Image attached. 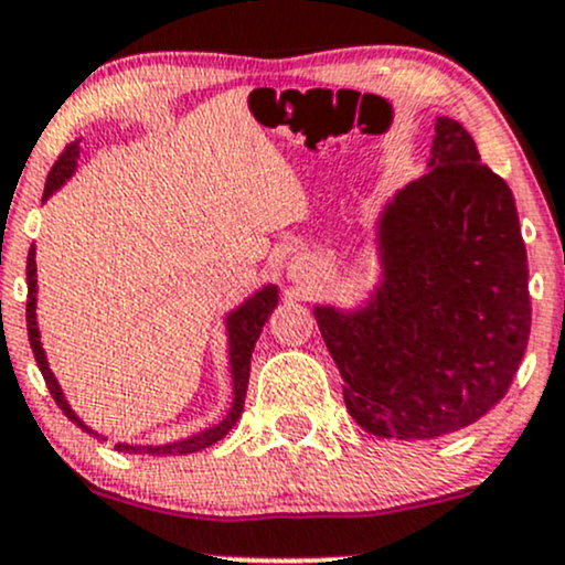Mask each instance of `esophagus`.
Instances as JSON below:
<instances>
[{
    "label": "esophagus",
    "mask_w": 565,
    "mask_h": 565,
    "mask_svg": "<svg viewBox=\"0 0 565 565\" xmlns=\"http://www.w3.org/2000/svg\"><path fill=\"white\" fill-rule=\"evenodd\" d=\"M305 274H308V268H305L302 263H295V265H289V276L295 278V281H302Z\"/></svg>",
    "instance_id": "1"
}]
</instances>
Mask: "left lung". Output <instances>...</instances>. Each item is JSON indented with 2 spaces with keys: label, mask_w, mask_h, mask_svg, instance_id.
I'll return each mask as SVG.
<instances>
[{
  "label": "left lung",
  "mask_w": 565,
  "mask_h": 565,
  "mask_svg": "<svg viewBox=\"0 0 565 565\" xmlns=\"http://www.w3.org/2000/svg\"><path fill=\"white\" fill-rule=\"evenodd\" d=\"M377 242L364 308L313 310L350 417L395 440L478 423L521 366L531 300L515 199L459 121L438 116L427 172L385 206Z\"/></svg>",
  "instance_id": "left-lung-1"
}]
</instances>
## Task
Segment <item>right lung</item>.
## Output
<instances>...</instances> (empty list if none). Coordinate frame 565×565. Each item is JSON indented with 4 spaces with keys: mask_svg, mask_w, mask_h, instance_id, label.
I'll return each instance as SVG.
<instances>
[{
    "mask_svg": "<svg viewBox=\"0 0 565 565\" xmlns=\"http://www.w3.org/2000/svg\"><path fill=\"white\" fill-rule=\"evenodd\" d=\"M76 159H79V140L68 142L66 151L57 157V161L53 164V170L47 174V183H44V196L42 201H47L53 193L61 188L66 180L74 174L76 170ZM36 252L34 246L29 249V260H25V281H29V300H25V327H29V342L31 350H34V359L39 372H42L44 382H47V391L55 398V404L61 406V412L66 414L71 423H76L82 430L93 433L87 425L82 423L79 417L74 414V408L68 406L66 395H63L61 385L50 372L47 359H44V350H42V340H39V327H36ZM278 302V289L274 284L263 287L257 295H252L249 300L244 305H238L233 313H228L225 319V327H228V359H231V377H233V404L225 414L223 423H217L215 427H206V430L196 433V436L183 438V440H174V444H161V446H129V444H116V451H129V454H153V457H172V454H193L206 449V446L217 444L225 433L236 425V419L242 417L244 412V398H246V385H249V361H252V350H255L257 337H260L265 321L268 316L274 313ZM97 436V433H95ZM103 438V436H97ZM106 440V438H103Z\"/></svg>",
    "mask_w": 565,
    "mask_h": 565,
    "instance_id": "right-lung-1",
    "label": "right lung"
}]
</instances>
